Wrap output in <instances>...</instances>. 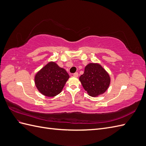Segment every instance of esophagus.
I'll list each match as a JSON object with an SVG mask.
<instances>
[{"label": "esophagus", "instance_id": "34e87169", "mask_svg": "<svg viewBox=\"0 0 146 146\" xmlns=\"http://www.w3.org/2000/svg\"><path fill=\"white\" fill-rule=\"evenodd\" d=\"M73 76H74V77H77L78 76V72H75V73L73 74Z\"/></svg>", "mask_w": 146, "mask_h": 146}]
</instances>
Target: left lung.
I'll list each match as a JSON object with an SVG mask.
<instances>
[{
	"label": "left lung",
	"mask_w": 146,
	"mask_h": 146,
	"mask_svg": "<svg viewBox=\"0 0 146 146\" xmlns=\"http://www.w3.org/2000/svg\"><path fill=\"white\" fill-rule=\"evenodd\" d=\"M79 80L85 90L92 97L104 93L110 83L109 74L98 63L88 64Z\"/></svg>",
	"instance_id": "8db88e82"
}]
</instances>
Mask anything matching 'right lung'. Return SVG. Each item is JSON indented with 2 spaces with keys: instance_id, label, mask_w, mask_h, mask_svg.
<instances>
[{
  "instance_id": "add662e5",
  "label": "right lung",
  "mask_w": 146,
  "mask_h": 146,
  "mask_svg": "<svg viewBox=\"0 0 146 146\" xmlns=\"http://www.w3.org/2000/svg\"><path fill=\"white\" fill-rule=\"evenodd\" d=\"M69 78V74L55 62H50L43 67L35 77L38 91L47 97H54L60 93Z\"/></svg>"
}]
</instances>
